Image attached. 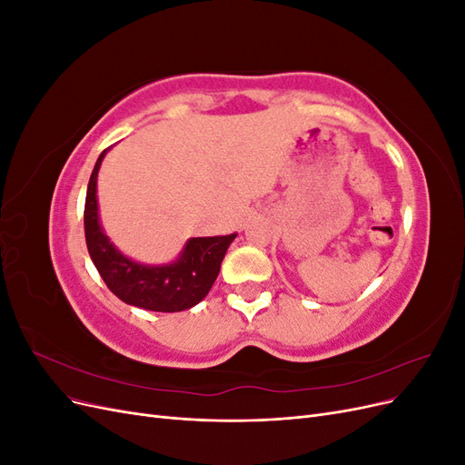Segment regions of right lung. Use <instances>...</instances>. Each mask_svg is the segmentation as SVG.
Returning <instances> with one entry per match:
<instances>
[{"instance_id": "add662e5", "label": "right lung", "mask_w": 465, "mask_h": 465, "mask_svg": "<svg viewBox=\"0 0 465 465\" xmlns=\"http://www.w3.org/2000/svg\"><path fill=\"white\" fill-rule=\"evenodd\" d=\"M106 149L98 157L85 198V241L94 267L120 301L153 312H180L205 299L221 270V262L236 234L190 238L178 262L142 265L122 256L98 223L96 174Z\"/></svg>"}]
</instances>
